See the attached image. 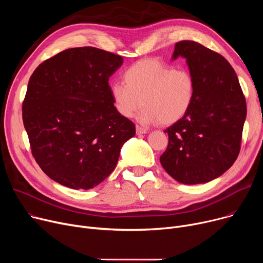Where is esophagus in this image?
<instances>
[{"label": "esophagus", "instance_id": "obj_1", "mask_svg": "<svg viewBox=\"0 0 263 263\" xmlns=\"http://www.w3.org/2000/svg\"><path fill=\"white\" fill-rule=\"evenodd\" d=\"M147 133V130L146 129H143L139 126H136V134L137 135H141V134H146Z\"/></svg>", "mask_w": 263, "mask_h": 263}]
</instances>
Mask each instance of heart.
Wrapping results in <instances>:
<instances>
[{
	"label": "heart",
	"mask_w": 263,
	"mask_h": 263,
	"mask_svg": "<svg viewBox=\"0 0 263 263\" xmlns=\"http://www.w3.org/2000/svg\"><path fill=\"white\" fill-rule=\"evenodd\" d=\"M122 81L109 86L114 107L122 117L130 118L144 104L136 116L144 126L179 121L194 100L195 81L191 72L155 59L130 66L122 73Z\"/></svg>",
	"instance_id": "1"
}]
</instances>
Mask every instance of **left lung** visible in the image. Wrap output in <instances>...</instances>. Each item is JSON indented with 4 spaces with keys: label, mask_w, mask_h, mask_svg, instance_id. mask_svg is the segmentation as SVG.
<instances>
[{
    "label": "left lung",
    "mask_w": 263,
    "mask_h": 263,
    "mask_svg": "<svg viewBox=\"0 0 263 263\" xmlns=\"http://www.w3.org/2000/svg\"><path fill=\"white\" fill-rule=\"evenodd\" d=\"M183 58L195 81L187 114L165 130L168 146L163 168L183 184L206 183L237 160L246 119V102L238 77L222 55L195 41L176 44L172 61Z\"/></svg>",
    "instance_id": "left-lung-1"
}]
</instances>
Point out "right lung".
<instances>
[{
	"label": "right lung",
	"mask_w": 263,
	"mask_h": 263,
	"mask_svg": "<svg viewBox=\"0 0 263 263\" xmlns=\"http://www.w3.org/2000/svg\"><path fill=\"white\" fill-rule=\"evenodd\" d=\"M119 55L92 47L72 48L41 63L22 105L32 154L55 182L74 190L101 183L135 135L134 123L114 107L108 79Z\"/></svg>",
	"instance_id": "1"
}]
</instances>
